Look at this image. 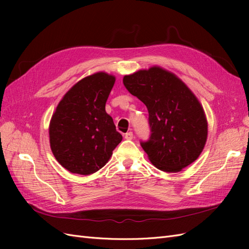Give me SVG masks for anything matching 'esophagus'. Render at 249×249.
<instances>
[{
    "mask_svg": "<svg viewBox=\"0 0 249 249\" xmlns=\"http://www.w3.org/2000/svg\"><path fill=\"white\" fill-rule=\"evenodd\" d=\"M124 138H125L126 140H132V139L134 138L133 132H127V133H125V134H124Z\"/></svg>",
    "mask_w": 249,
    "mask_h": 249,
    "instance_id": "obj_1",
    "label": "esophagus"
}]
</instances>
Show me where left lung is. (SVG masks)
<instances>
[{
	"label": "left lung",
	"instance_id": "1",
	"mask_svg": "<svg viewBox=\"0 0 249 249\" xmlns=\"http://www.w3.org/2000/svg\"><path fill=\"white\" fill-rule=\"evenodd\" d=\"M124 85L147 108L150 135L140 145L150 162L160 170L177 172L196 160L206 144L208 124L191 90L156 66L124 76Z\"/></svg>",
	"mask_w": 249,
	"mask_h": 249
}]
</instances>
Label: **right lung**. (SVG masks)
Returning <instances> with one entry per match:
<instances>
[{"mask_svg":"<svg viewBox=\"0 0 249 249\" xmlns=\"http://www.w3.org/2000/svg\"><path fill=\"white\" fill-rule=\"evenodd\" d=\"M114 83L106 72L82 79L66 92L51 119L52 152L72 173L88 176L100 170L123 140L105 110Z\"/></svg>","mask_w":249,"mask_h":249,"instance_id":"1","label":"right lung"}]
</instances>
